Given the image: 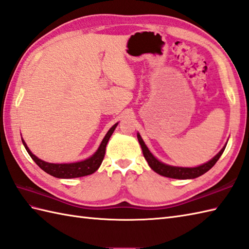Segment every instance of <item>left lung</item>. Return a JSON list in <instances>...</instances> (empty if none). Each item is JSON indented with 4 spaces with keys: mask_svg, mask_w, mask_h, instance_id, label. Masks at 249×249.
I'll list each match as a JSON object with an SVG mask.
<instances>
[{
    "mask_svg": "<svg viewBox=\"0 0 249 249\" xmlns=\"http://www.w3.org/2000/svg\"><path fill=\"white\" fill-rule=\"evenodd\" d=\"M137 140H139L142 150L143 153V157H145L146 161L148 162L149 166H150L156 173L159 175L167 177V178H174V179H194L197 178L203 174H206L208 170L211 169L215 163L218 161V159L222 156L226 146L220 150L216 156H215L211 161H209L208 163L200 165V166L197 167H176V166H169V165L164 164L162 162L158 161V160L152 156V153L149 151V149L145 145V142L142 140V137L140 134H137Z\"/></svg>",
    "mask_w": 249,
    "mask_h": 249,
    "instance_id": "obj_1",
    "label": "left lung"
}]
</instances>
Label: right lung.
Listing matches in <instances>:
<instances>
[{
	"instance_id": "1",
	"label": "right lung",
	"mask_w": 249,
	"mask_h": 249,
	"mask_svg": "<svg viewBox=\"0 0 249 249\" xmlns=\"http://www.w3.org/2000/svg\"><path fill=\"white\" fill-rule=\"evenodd\" d=\"M118 124H115L112 128L108 130L107 135L104 136V139L101 142L100 147L98 148V150L92 154V157L88 158L82 162L76 163H69V164H53L48 163L45 161H41L40 159H38L36 156H34L31 152L29 147L26 146L25 142L22 140V142L26 149L27 153L30 154L31 158L34 160V162L39 166L42 170H45L47 174L51 175L55 178H63V179H70V178H78V177H84L95 173V171L100 167V165L103 161L104 154H106V148L107 143L109 140V137L112 136L113 132Z\"/></svg>"
}]
</instances>
